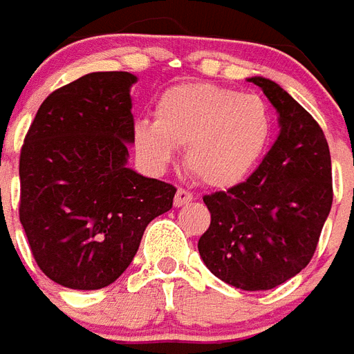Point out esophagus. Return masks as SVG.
<instances>
[{"label": "esophagus", "instance_id": "esophagus-1", "mask_svg": "<svg viewBox=\"0 0 354 354\" xmlns=\"http://www.w3.org/2000/svg\"><path fill=\"white\" fill-rule=\"evenodd\" d=\"M189 203H193V195H191L189 191L178 189L176 195H174V206H176V208H182V206H185V204Z\"/></svg>", "mask_w": 354, "mask_h": 354}]
</instances>
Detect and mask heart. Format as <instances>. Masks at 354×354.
<instances>
[{
  "label": "heart",
  "mask_w": 354,
  "mask_h": 354,
  "mask_svg": "<svg viewBox=\"0 0 354 354\" xmlns=\"http://www.w3.org/2000/svg\"><path fill=\"white\" fill-rule=\"evenodd\" d=\"M156 120H137L133 146L153 172L184 163L193 176L214 189L242 184L268 150L274 118L263 97L208 82L170 86L159 95Z\"/></svg>",
  "instance_id": "heart-1"
}]
</instances>
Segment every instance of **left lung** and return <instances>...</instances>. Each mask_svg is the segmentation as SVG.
I'll return each mask as SVG.
<instances>
[{
    "label": "left lung",
    "instance_id": "1",
    "mask_svg": "<svg viewBox=\"0 0 354 354\" xmlns=\"http://www.w3.org/2000/svg\"><path fill=\"white\" fill-rule=\"evenodd\" d=\"M277 112L279 135L243 184L206 195L198 240L208 270L243 290H266L304 270L332 206L328 142L313 116L270 78L251 77Z\"/></svg>",
    "mask_w": 354,
    "mask_h": 354
}]
</instances>
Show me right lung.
I'll use <instances>...</instances> for the list:
<instances>
[{
  "label": "right lung",
  "instance_id": "add662e5",
  "mask_svg": "<svg viewBox=\"0 0 354 354\" xmlns=\"http://www.w3.org/2000/svg\"><path fill=\"white\" fill-rule=\"evenodd\" d=\"M88 73L46 97L20 153V223L39 268L67 289L116 281L176 187L129 167L131 86Z\"/></svg>",
  "mask_w": 354,
  "mask_h": 354
}]
</instances>
